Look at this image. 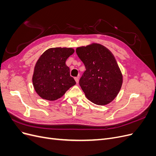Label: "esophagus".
<instances>
[{"label":"esophagus","mask_w":156,"mask_h":156,"mask_svg":"<svg viewBox=\"0 0 156 156\" xmlns=\"http://www.w3.org/2000/svg\"><path fill=\"white\" fill-rule=\"evenodd\" d=\"M74 79L75 80V81H76V83H79V77H75Z\"/></svg>","instance_id":"obj_1"}]
</instances>
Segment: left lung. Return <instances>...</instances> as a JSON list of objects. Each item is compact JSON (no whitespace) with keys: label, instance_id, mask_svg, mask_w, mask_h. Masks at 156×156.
Here are the masks:
<instances>
[{"label":"left lung","instance_id":"8db88e82","mask_svg":"<svg viewBox=\"0 0 156 156\" xmlns=\"http://www.w3.org/2000/svg\"><path fill=\"white\" fill-rule=\"evenodd\" d=\"M86 71L79 80L85 96L98 105L111 103L119 93L123 76L114 55L105 46L92 43L76 49Z\"/></svg>","mask_w":156,"mask_h":156}]
</instances>
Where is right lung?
I'll return each instance as SVG.
<instances>
[{"instance_id":"obj_1","label":"right lung","mask_w":156,"mask_h":156,"mask_svg":"<svg viewBox=\"0 0 156 156\" xmlns=\"http://www.w3.org/2000/svg\"><path fill=\"white\" fill-rule=\"evenodd\" d=\"M74 51L72 48H49L37 60L32 83L35 91L42 99L58 100L76 84L66 64V61Z\"/></svg>"}]
</instances>
